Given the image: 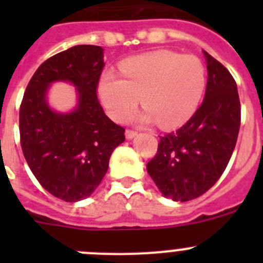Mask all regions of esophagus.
I'll return each instance as SVG.
<instances>
[{"instance_id":"esophagus-1","label":"esophagus","mask_w":263,"mask_h":263,"mask_svg":"<svg viewBox=\"0 0 263 263\" xmlns=\"http://www.w3.org/2000/svg\"><path fill=\"white\" fill-rule=\"evenodd\" d=\"M125 136H126L127 139H132V138H134V137L137 136V132H136V130L127 129L126 132H125Z\"/></svg>"}]
</instances>
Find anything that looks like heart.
<instances>
[{"mask_svg": "<svg viewBox=\"0 0 263 263\" xmlns=\"http://www.w3.org/2000/svg\"><path fill=\"white\" fill-rule=\"evenodd\" d=\"M121 76L104 73L99 93L109 116L125 122L138 105L141 120H157L162 127L184 124L197 109L205 89V68L200 59L171 51H157L127 60Z\"/></svg>", "mask_w": 263, "mask_h": 263, "instance_id": "obj_1", "label": "heart"}]
</instances>
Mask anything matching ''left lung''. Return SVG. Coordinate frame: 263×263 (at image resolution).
<instances>
[{
	"mask_svg": "<svg viewBox=\"0 0 263 263\" xmlns=\"http://www.w3.org/2000/svg\"><path fill=\"white\" fill-rule=\"evenodd\" d=\"M208 83L199 109L176 132L159 137L147 163L163 196L188 201L205 194L227 168L241 125V104L231 72L205 52Z\"/></svg>",
	"mask_w": 263,
	"mask_h": 263,
	"instance_id": "obj_1",
	"label": "left lung"
}]
</instances>
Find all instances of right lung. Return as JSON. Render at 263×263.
I'll list each match as a JSON object with an SVG mask.
<instances>
[{"instance_id": "1", "label": "right lung", "mask_w": 263, "mask_h": 263, "mask_svg": "<svg viewBox=\"0 0 263 263\" xmlns=\"http://www.w3.org/2000/svg\"><path fill=\"white\" fill-rule=\"evenodd\" d=\"M104 68L103 48L80 45L42 63L30 79L20 108L21 147L31 173L46 191L68 203L83 200L99 187L109 159L125 141V129L105 115L97 97ZM78 88V108L59 115L48 108L52 81Z\"/></svg>"}]
</instances>
